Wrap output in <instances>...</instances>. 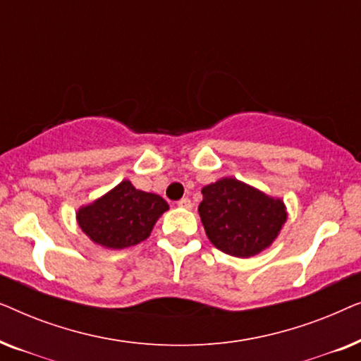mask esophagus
<instances>
[{"instance_id": "obj_1", "label": "esophagus", "mask_w": 361, "mask_h": 361, "mask_svg": "<svg viewBox=\"0 0 361 361\" xmlns=\"http://www.w3.org/2000/svg\"><path fill=\"white\" fill-rule=\"evenodd\" d=\"M177 205L180 207V209H192V202L189 197H184V199H180L179 202H177Z\"/></svg>"}]
</instances>
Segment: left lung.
<instances>
[{
	"instance_id": "8db88e82",
	"label": "left lung",
	"mask_w": 361,
	"mask_h": 361,
	"mask_svg": "<svg viewBox=\"0 0 361 361\" xmlns=\"http://www.w3.org/2000/svg\"><path fill=\"white\" fill-rule=\"evenodd\" d=\"M200 220L209 240L226 255L250 258L273 243L286 221L283 200L231 179L202 189Z\"/></svg>"
}]
</instances>
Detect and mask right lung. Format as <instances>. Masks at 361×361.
<instances>
[{"label": "right lung", "instance_id": "1", "mask_svg": "<svg viewBox=\"0 0 361 361\" xmlns=\"http://www.w3.org/2000/svg\"><path fill=\"white\" fill-rule=\"evenodd\" d=\"M169 209L156 194L137 190L130 180L78 210L80 228L105 248H128L149 236L156 220Z\"/></svg>", "mask_w": 361, "mask_h": 361}]
</instances>
